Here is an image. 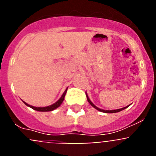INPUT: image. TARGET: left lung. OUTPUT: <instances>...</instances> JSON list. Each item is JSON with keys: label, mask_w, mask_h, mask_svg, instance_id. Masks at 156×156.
Wrapping results in <instances>:
<instances>
[{"label": "left lung", "mask_w": 156, "mask_h": 156, "mask_svg": "<svg viewBox=\"0 0 156 156\" xmlns=\"http://www.w3.org/2000/svg\"><path fill=\"white\" fill-rule=\"evenodd\" d=\"M86 96H87V101L89 102L91 106H93V107L95 108L96 109H97V110H98V111H100V112H105V113H115V112H119L122 111V110L125 109V108H127V107H128V106H126V107H124V108H119V109H115V110H103V109H101V108H99L98 107H97V106H96L95 105H94V103H93L92 102H91L90 100V99L88 98V96H87V94H86Z\"/></svg>", "instance_id": "1"}]
</instances>
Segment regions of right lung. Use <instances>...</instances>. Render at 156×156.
<instances>
[{"mask_svg":"<svg viewBox=\"0 0 156 156\" xmlns=\"http://www.w3.org/2000/svg\"><path fill=\"white\" fill-rule=\"evenodd\" d=\"M66 91H67V89L66 90L65 92L63 93V94H62V97H60V99H59V100H58L57 102H56V103H55L54 104L51 105V106H46V107H34V106H30V105L27 104V103H25L24 101H23V102H24V103L26 105V106H29V107H31V108H33V109L37 110V111H39V112H50V111H52V110H54L55 108H58L59 106H60L61 104H62V101H63V100H64V97H65L66 94Z\"/></svg>","mask_w":156,"mask_h":156,"instance_id":"obj_1","label":"right lung"}]
</instances>
